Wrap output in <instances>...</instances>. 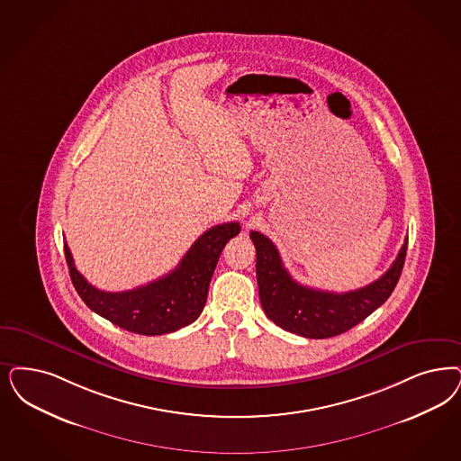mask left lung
Returning a JSON list of instances; mask_svg holds the SVG:
<instances>
[{"mask_svg": "<svg viewBox=\"0 0 461 461\" xmlns=\"http://www.w3.org/2000/svg\"><path fill=\"white\" fill-rule=\"evenodd\" d=\"M257 250V285L266 315L287 332L306 339L344 334L369 317L390 298L405 264L407 240L395 262L367 286L330 293L298 285L285 269L276 245L258 231H250Z\"/></svg>", "mask_w": 461, "mask_h": 461, "instance_id": "8db88e82", "label": "left lung"}]
</instances>
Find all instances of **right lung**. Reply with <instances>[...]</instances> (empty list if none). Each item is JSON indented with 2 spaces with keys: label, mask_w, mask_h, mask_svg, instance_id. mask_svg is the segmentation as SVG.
Returning <instances> with one entry per match:
<instances>
[{
  "label": "right lung",
  "mask_w": 461,
  "mask_h": 461,
  "mask_svg": "<svg viewBox=\"0 0 461 461\" xmlns=\"http://www.w3.org/2000/svg\"><path fill=\"white\" fill-rule=\"evenodd\" d=\"M239 233L240 224L235 221L209 228L194 241L172 272L146 286L122 293H107L92 286L75 267L66 243L64 255L73 286L90 310L134 334H170L203 313L218 258L228 240Z\"/></svg>",
  "instance_id": "right-lung-1"
}]
</instances>
